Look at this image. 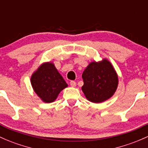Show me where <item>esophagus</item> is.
<instances>
[{
	"label": "esophagus",
	"instance_id": "1",
	"mask_svg": "<svg viewBox=\"0 0 148 148\" xmlns=\"http://www.w3.org/2000/svg\"><path fill=\"white\" fill-rule=\"evenodd\" d=\"M70 86L71 87H75L76 86H77V84H76V82H74V81H71V82H70Z\"/></svg>",
	"mask_w": 148,
	"mask_h": 148
}]
</instances>
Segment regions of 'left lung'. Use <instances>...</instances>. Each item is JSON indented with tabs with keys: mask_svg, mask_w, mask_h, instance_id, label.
Listing matches in <instances>:
<instances>
[{
	"mask_svg": "<svg viewBox=\"0 0 148 148\" xmlns=\"http://www.w3.org/2000/svg\"><path fill=\"white\" fill-rule=\"evenodd\" d=\"M82 87L86 98L94 103H100L113 96L119 84L118 75L108 60L91 62L82 74Z\"/></svg>",
	"mask_w": 148,
	"mask_h": 148,
	"instance_id": "8db88e82",
	"label": "left lung"
}]
</instances>
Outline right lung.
Returning <instances> with one entry per match:
<instances>
[{"instance_id": "1", "label": "right lung", "mask_w": 148, "mask_h": 148, "mask_svg": "<svg viewBox=\"0 0 148 148\" xmlns=\"http://www.w3.org/2000/svg\"><path fill=\"white\" fill-rule=\"evenodd\" d=\"M31 84L36 95L43 102L53 103L62 90L68 86L55 64L43 62L31 77Z\"/></svg>"}]
</instances>
